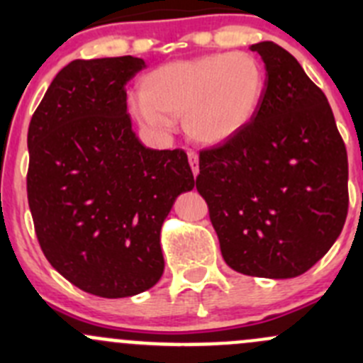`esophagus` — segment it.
Returning <instances> with one entry per match:
<instances>
[{
    "label": "esophagus",
    "mask_w": 363,
    "mask_h": 363,
    "mask_svg": "<svg viewBox=\"0 0 363 363\" xmlns=\"http://www.w3.org/2000/svg\"><path fill=\"white\" fill-rule=\"evenodd\" d=\"M188 160H189V164H191L193 175H196L199 174V155H196L195 151H188Z\"/></svg>",
    "instance_id": "34e87169"
}]
</instances>
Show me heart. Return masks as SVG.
Returning a JSON list of instances; mask_svg holds the SVG:
<instances>
[{"mask_svg":"<svg viewBox=\"0 0 363 363\" xmlns=\"http://www.w3.org/2000/svg\"><path fill=\"white\" fill-rule=\"evenodd\" d=\"M265 93V72L250 52L208 54L174 61L142 80L131 111L145 126L168 130L182 117L189 137L216 145L250 124Z\"/></svg>","mask_w":363,"mask_h":363,"instance_id":"b5f03b06","label":"heart"}]
</instances>
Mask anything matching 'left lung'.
Wrapping results in <instances>:
<instances>
[{"mask_svg":"<svg viewBox=\"0 0 363 363\" xmlns=\"http://www.w3.org/2000/svg\"><path fill=\"white\" fill-rule=\"evenodd\" d=\"M267 69L255 117L200 151L196 189L226 265L288 279L323 258L347 216V155L323 91L274 42L251 45Z\"/></svg>","mask_w":363,"mask_h":363,"instance_id":"8db88e82","label":"left lung"}]
</instances>
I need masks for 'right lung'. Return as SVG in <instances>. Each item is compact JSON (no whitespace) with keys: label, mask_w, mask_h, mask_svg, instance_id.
Returning <instances> with one entry per match:
<instances>
[{"label":"right lung","mask_w":363,"mask_h":363,"mask_svg":"<svg viewBox=\"0 0 363 363\" xmlns=\"http://www.w3.org/2000/svg\"><path fill=\"white\" fill-rule=\"evenodd\" d=\"M144 67L131 56L72 61L28 130V202L40 247L69 283L104 298L158 283L161 225L195 186L182 149H149L131 130L124 86Z\"/></svg>","instance_id":"add662e5"}]
</instances>
